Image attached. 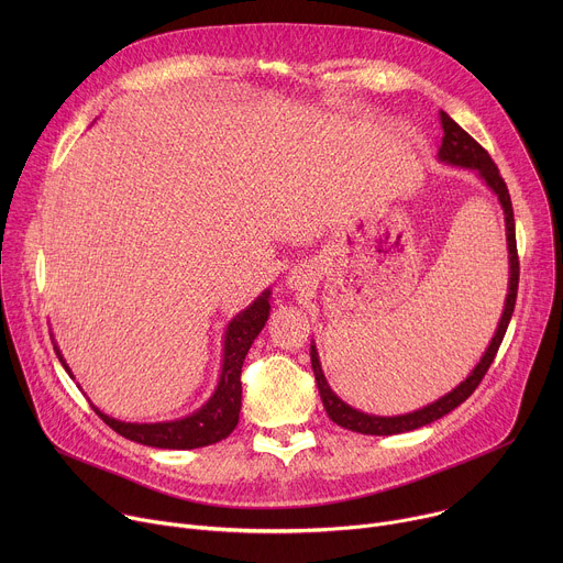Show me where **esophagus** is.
<instances>
[{
  "label": "esophagus",
  "instance_id": "obj_1",
  "mask_svg": "<svg viewBox=\"0 0 563 563\" xmlns=\"http://www.w3.org/2000/svg\"><path fill=\"white\" fill-rule=\"evenodd\" d=\"M287 283H289V287L291 289H302V287H307L309 283H311V278H309V274H305V272H291V276L287 278Z\"/></svg>",
  "mask_w": 563,
  "mask_h": 563
}]
</instances>
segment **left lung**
Returning a JSON list of instances; mask_svg holds the SVG:
<instances>
[{
  "label": "left lung",
  "mask_w": 563,
  "mask_h": 563,
  "mask_svg": "<svg viewBox=\"0 0 563 563\" xmlns=\"http://www.w3.org/2000/svg\"><path fill=\"white\" fill-rule=\"evenodd\" d=\"M441 118V126H443V142L441 148L437 153L439 163L448 165V167H456V169H472L476 172V176L486 183V187L497 196L501 209H504V220H506V245H508V294H506V302H504V311L499 318V325L495 330V336L490 341V345L486 347L484 356L474 365V369L465 376V380H461L456 387H452L448 394H443L441 398L432 400V404L408 412V415H396V417H380V415H367L361 412L356 408H352L350 404L330 387L323 367H320V358H318V350L316 343L311 341L309 345V356H311V369L316 376V385H318V394L320 400H323V408L328 412V417L352 432H361V434H374V437H389V434H404V432H412L419 430L423 426L434 423L437 419L450 415L454 408H459L463 400L476 389V385L481 383V378L486 376L488 367L493 365L497 350L506 336L508 323L515 311V302H517V287H519V258H517V235H515V213H512V202H510V194L508 187L504 183V178L499 176L497 165L493 163V157L488 155V151L481 146L472 135H467L445 111L439 113Z\"/></svg>",
  "instance_id": "left-lung-1"
}]
</instances>
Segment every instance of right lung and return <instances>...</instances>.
Segmentation results:
<instances>
[{
  "label": "right lung",
  "instance_id": "1",
  "mask_svg": "<svg viewBox=\"0 0 563 563\" xmlns=\"http://www.w3.org/2000/svg\"><path fill=\"white\" fill-rule=\"evenodd\" d=\"M269 298L272 289L267 287L254 302H250L243 311H238L224 330L222 336V365H220V376L213 394L209 400H205V406H200L196 412L174 419V421H159V423H126L120 419H113L104 415L98 406L91 408L96 415L113 428L118 434H122L129 441L148 445V448H163V450H194V448H205L211 443H218L227 439L233 428L238 426L240 417V406H243V383H240V372H243L245 356L256 341V336L263 332L267 318H269ZM55 354L62 363V367L70 374V367L66 365L55 336L51 334ZM79 387V385H77Z\"/></svg>",
  "mask_w": 563,
  "mask_h": 563
}]
</instances>
